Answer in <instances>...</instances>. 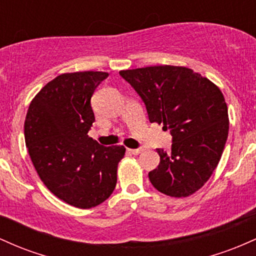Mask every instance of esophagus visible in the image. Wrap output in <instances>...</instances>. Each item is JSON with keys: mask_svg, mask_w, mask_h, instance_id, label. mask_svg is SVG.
I'll return each mask as SVG.
<instances>
[{"mask_svg": "<svg viewBox=\"0 0 256 256\" xmlns=\"http://www.w3.org/2000/svg\"><path fill=\"white\" fill-rule=\"evenodd\" d=\"M128 152H130L131 154H134V155H138L140 152H143V149L142 148H140V149H128Z\"/></svg>", "mask_w": 256, "mask_h": 256, "instance_id": "34e87169", "label": "esophagus"}]
</instances>
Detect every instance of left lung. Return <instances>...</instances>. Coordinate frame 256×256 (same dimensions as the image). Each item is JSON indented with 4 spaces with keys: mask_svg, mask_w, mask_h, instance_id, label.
<instances>
[{
    "mask_svg": "<svg viewBox=\"0 0 256 256\" xmlns=\"http://www.w3.org/2000/svg\"><path fill=\"white\" fill-rule=\"evenodd\" d=\"M144 102L150 122L172 134L171 152L156 149L158 168L149 172L155 189L186 198L204 186L218 166L228 134L224 95L210 79L182 66L120 71Z\"/></svg>",
    "mask_w": 256,
    "mask_h": 256,
    "instance_id": "obj_1",
    "label": "left lung"
}]
</instances>
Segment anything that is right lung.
<instances>
[{"instance_id":"add662e5","label":"right lung","mask_w":256,"mask_h":256,"mask_svg":"<svg viewBox=\"0 0 256 256\" xmlns=\"http://www.w3.org/2000/svg\"><path fill=\"white\" fill-rule=\"evenodd\" d=\"M107 72L64 73L44 85L26 114L25 143L44 185L77 208L96 207L116 185L122 146L88 136L95 122L90 100Z\"/></svg>"}]
</instances>
